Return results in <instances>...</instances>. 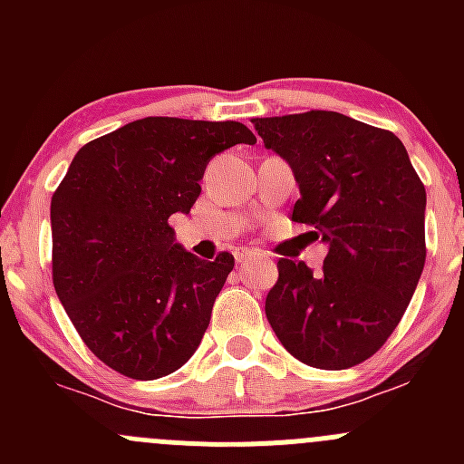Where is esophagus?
<instances>
[{"label":"esophagus","mask_w":464,"mask_h":464,"mask_svg":"<svg viewBox=\"0 0 464 464\" xmlns=\"http://www.w3.org/2000/svg\"><path fill=\"white\" fill-rule=\"evenodd\" d=\"M262 254H258V251H249V249H237V254H236V260H237V265H245V262H249V260H254V258H260Z\"/></svg>","instance_id":"esophagus-1"}]
</instances>
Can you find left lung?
I'll return each instance as SVG.
<instances>
[{
	"instance_id": "left-lung-1",
	"label": "left lung",
	"mask_w": 464,
	"mask_h": 464,
	"mask_svg": "<svg viewBox=\"0 0 464 464\" xmlns=\"http://www.w3.org/2000/svg\"><path fill=\"white\" fill-rule=\"evenodd\" d=\"M265 148L292 166V219L325 242L319 276L278 260L266 321L307 366L343 371L377 353L413 298L427 260V190L392 132L339 111L254 119Z\"/></svg>"
}]
</instances>
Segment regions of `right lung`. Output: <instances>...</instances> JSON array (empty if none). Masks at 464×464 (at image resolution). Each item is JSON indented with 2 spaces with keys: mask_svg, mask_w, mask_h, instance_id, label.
Listing matches in <instances>:
<instances>
[{
  "mask_svg": "<svg viewBox=\"0 0 464 464\" xmlns=\"http://www.w3.org/2000/svg\"><path fill=\"white\" fill-rule=\"evenodd\" d=\"M236 143H256L236 121L148 116L82 145L51 198L55 294L121 375H170L202 341L236 260H199L168 219L190 213L206 163Z\"/></svg>",
  "mask_w": 464,
  "mask_h": 464,
  "instance_id": "1",
  "label": "right lung"
}]
</instances>
